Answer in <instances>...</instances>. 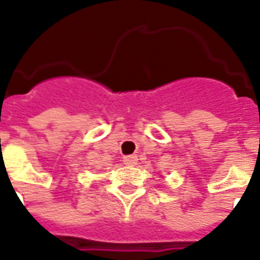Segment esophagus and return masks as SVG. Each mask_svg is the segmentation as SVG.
Listing matches in <instances>:
<instances>
[{"mask_svg": "<svg viewBox=\"0 0 260 260\" xmlns=\"http://www.w3.org/2000/svg\"><path fill=\"white\" fill-rule=\"evenodd\" d=\"M124 163L128 165V166H134V165L138 163V156L136 155H128V156L124 158Z\"/></svg>", "mask_w": 260, "mask_h": 260, "instance_id": "1", "label": "esophagus"}]
</instances>
